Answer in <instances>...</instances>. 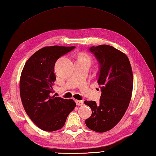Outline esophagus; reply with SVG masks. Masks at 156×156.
<instances>
[{"label": "esophagus", "instance_id": "34e87169", "mask_svg": "<svg viewBox=\"0 0 156 156\" xmlns=\"http://www.w3.org/2000/svg\"><path fill=\"white\" fill-rule=\"evenodd\" d=\"M76 105H78V106H81V105H82L84 104V102H83V101L76 100Z\"/></svg>", "mask_w": 156, "mask_h": 156}]
</instances>
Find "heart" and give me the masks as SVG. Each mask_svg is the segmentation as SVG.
Masks as SVG:
<instances>
[{
  "label": "heart",
  "mask_w": 156,
  "mask_h": 156,
  "mask_svg": "<svg viewBox=\"0 0 156 156\" xmlns=\"http://www.w3.org/2000/svg\"><path fill=\"white\" fill-rule=\"evenodd\" d=\"M77 60H82V61H88L90 62L91 58L90 56L88 54H86V53H81V54L78 55Z\"/></svg>",
  "instance_id": "1"
}]
</instances>
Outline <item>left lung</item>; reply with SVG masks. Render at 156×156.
<instances>
[{
	"label": "left lung",
	"instance_id": "8db88e82",
	"mask_svg": "<svg viewBox=\"0 0 156 156\" xmlns=\"http://www.w3.org/2000/svg\"><path fill=\"white\" fill-rule=\"evenodd\" d=\"M89 50L100 64L97 82L102 93L98 105L84 102L92 110L85 123L91 130L103 133L113 128L127 111L133 91V72L127 56L112 46H92Z\"/></svg>",
	"mask_w": 156,
	"mask_h": 156
}]
</instances>
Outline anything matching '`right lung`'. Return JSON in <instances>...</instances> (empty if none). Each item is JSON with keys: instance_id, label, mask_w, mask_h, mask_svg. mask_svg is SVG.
<instances>
[{"instance_id": "add662e5", "label": "right lung", "mask_w": 156, "mask_h": 156, "mask_svg": "<svg viewBox=\"0 0 156 156\" xmlns=\"http://www.w3.org/2000/svg\"><path fill=\"white\" fill-rule=\"evenodd\" d=\"M74 46H48L33 54L26 62L20 78L19 89L26 113L39 128L54 131L64 127L69 112L76 107L72 99L57 97L53 93L57 59Z\"/></svg>"}]
</instances>
